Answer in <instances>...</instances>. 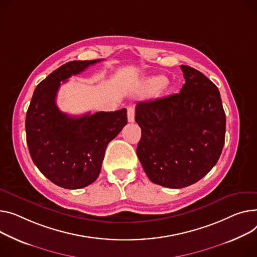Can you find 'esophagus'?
Listing matches in <instances>:
<instances>
[{"instance_id": "obj_1", "label": "esophagus", "mask_w": 257, "mask_h": 257, "mask_svg": "<svg viewBox=\"0 0 257 257\" xmlns=\"http://www.w3.org/2000/svg\"><path fill=\"white\" fill-rule=\"evenodd\" d=\"M134 114H135V109H134V107H132V106L128 107L127 116H128V121H129L130 123H133V122H134Z\"/></svg>"}]
</instances>
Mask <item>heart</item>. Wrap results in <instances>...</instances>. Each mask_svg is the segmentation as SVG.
Listing matches in <instances>:
<instances>
[{
  "label": "heart",
  "mask_w": 257,
  "mask_h": 257,
  "mask_svg": "<svg viewBox=\"0 0 257 257\" xmlns=\"http://www.w3.org/2000/svg\"><path fill=\"white\" fill-rule=\"evenodd\" d=\"M168 79L164 75H156L149 77L145 80L143 85V94L144 95H154L160 92L166 87Z\"/></svg>",
  "instance_id": "heart-1"
}]
</instances>
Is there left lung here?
I'll list each match as a JSON object with an SVG mask.
<instances>
[{"mask_svg":"<svg viewBox=\"0 0 257 257\" xmlns=\"http://www.w3.org/2000/svg\"><path fill=\"white\" fill-rule=\"evenodd\" d=\"M185 83L178 94L139 102L142 129L136 154L148 178L167 188L190 186L217 163L225 139V112L216 85L181 65Z\"/></svg>","mask_w":257,"mask_h":257,"instance_id":"left-lung-1","label":"left lung"}]
</instances>
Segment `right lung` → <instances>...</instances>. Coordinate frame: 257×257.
Returning <instances> with one entry per match:
<instances>
[{
  "label": "right lung",
  "mask_w": 257,
  "mask_h": 257,
  "mask_svg": "<svg viewBox=\"0 0 257 257\" xmlns=\"http://www.w3.org/2000/svg\"><path fill=\"white\" fill-rule=\"evenodd\" d=\"M100 61L62 65L37 85L27 111V144L33 162L49 181L66 189H80L96 181L107 145L127 124L126 108L74 116L57 106L61 81Z\"/></svg>",
  "instance_id": "1"
}]
</instances>
